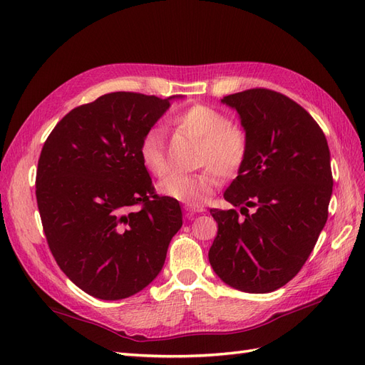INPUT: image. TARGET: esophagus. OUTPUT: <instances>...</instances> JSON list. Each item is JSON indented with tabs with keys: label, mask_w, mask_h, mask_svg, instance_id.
<instances>
[{
	"label": "esophagus",
	"mask_w": 365,
	"mask_h": 365,
	"mask_svg": "<svg viewBox=\"0 0 365 365\" xmlns=\"http://www.w3.org/2000/svg\"><path fill=\"white\" fill-rule=\"evenodd\" d=\"M185 210H187V215L189 216H193V215H196V213H202V212H205V208L204 207H193V205H185Z\"/></svg>",
	"instance_id": "34e87169"
}]
</instances>
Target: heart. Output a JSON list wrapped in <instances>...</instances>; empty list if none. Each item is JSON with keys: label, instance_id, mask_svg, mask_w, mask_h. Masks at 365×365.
<instances>
[{"label": "heart", "instance_id": "obj_1", "mask_svg": "<svg viewBox=\"0 0 365 365\" xmlns=\"http://www.w3.org/2000/svg\"><path fill=\"white\" fill-rule=\"evenodd\" d=\"M180 132L197 143L196 161L200 165H212L196 173H173L158 182L161 196L185 205L197 207L213 195L219 185V175L235 173L247 157V137L240 128L230 125L227 117L205 105H193L172 118ZM140 161L149 173L163 176L168 172L164 157L163 130L149 129L138 148Z\"/></svg>", "mask_w": 365, "mask_h": 365}]
</instances>
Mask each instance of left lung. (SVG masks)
Returning a JSON list of instances; mask_svg holds the SVG:
<instances>
[{"mask_svg": "<svg viewBox=\"0 0 365 365\" xmlns=\"http://www.w3.org/2000/svg\"><path fill=\"white\" fill-rule=\"evenodd\" d=\"M220 102L237 113L247 137V157L224 193L245 216L210 210L217 236L208 260L231 288L272 292L302 269L326 225L334 185L327 140L311 114L280 93L256 88Z\"/></svg>", "mask_w": 365, "mask_h": 365, "instance_id": "left-lung-1", "label": "left lung"}]
</instances>
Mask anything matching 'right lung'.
Instances as JSON below:
<instances>
[{
  "label": "right lung",
  "mask_w": 365,
  "mask_h": 365,
  "mask_svg": "<svg viewBox=\"0 0 365 365\" xmlns=\"http://www.w3.org/2000/svg\"><path fill=\"white\" fill-rule=\"evenodd\" d=\"M175 98L182 96L105 94L70 111L42 148L36 200L48 247L65 275L101 300L155 280L182 225L180 202L153 193L138 155Z\"/></svg>",
  "instance_id": "right-lung-1"
}]
</instances>
